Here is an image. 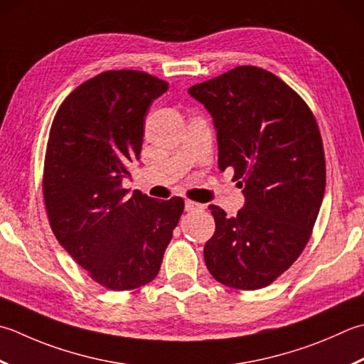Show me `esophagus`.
Masks as SVG:
<instances>
[{
    "instance_id": "esophagus-1",
    "label": "esophagus",
    "mask_w": 364,
    "mask_h": 364,
    "mask_svg": "<svg viewBox=\"0 0 364 364\" xmlns=\"http://www.w3.org/2000/svg\"><path fill=\"white\" fill-rule=\"evenodd\" d=\"M184 210H186V211H200V210H203V205L197 203V202H192V200H186V202H184Z\"/></svg>"
}]
</instances>
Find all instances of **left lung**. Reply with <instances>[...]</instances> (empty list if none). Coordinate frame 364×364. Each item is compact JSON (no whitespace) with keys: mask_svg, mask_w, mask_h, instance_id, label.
<instances>
[{"mask_svg":"<svg viewBox=\"0 0 364 364\" xmlns=\"http://www.w3.org/2000/svg\"><path fill=\"white\" fill-rule=\"evenodd\" d=\"M213 118L219 170L233 168L245 206L235 218L216 205L206 241L208 272L227 287L272 284L309 241L325 194V154L316 118L279 77L238 66L188 90Z\"/></svg>","mask_w":364,"mask_h":364,"instance_id":"obj_1","label":"left lung"}]
</instances>
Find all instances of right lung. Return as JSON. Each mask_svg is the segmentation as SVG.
Here are the masks:
<instances>
[{"mask_svg": "<svg viewBox=\"0 0 364 364\" xmlns=\"http://www.w3.org/2000/svg\"><path fill=\"white\" fill-rule=\"evenodd\" d=\"M168 83L140 70H107L64 99L50 127L44 200L60 245L101 286L132 290L159 273L183 215L170 200L123 189L140 158L149 105Z\"/></svg>", "mask_w": 364, "mask_h": 364, "instance_id": "add662e5", "label": "right lung"}]
</instances>
